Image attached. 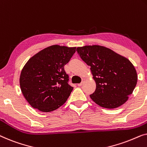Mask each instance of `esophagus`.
<instances>
[{"label": "esophagus", "instance_id": "34e87169", "mask_svg": "<svg viewBox=\"0 0 147 147\" xmlns=\"http://www.w3.org/2000/svg\"><path fill=\"white\" fill-rule=\"evenodd\" d=\"M84 82H85V80L83 79V80H82V81L81 83H80V84H78V86H81L82 85V84H83L84 83Z\"/></svg>", "mask_w": 147, "mask_h": 147}]
</instances>
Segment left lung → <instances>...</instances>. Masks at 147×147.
Masks as SVG:
<instances>
[{
	"label": "left lung",
	"mask_w": 147,
	"mask_h": 147,
	"mask_svg": "<svg viewBox=\"0 0 147 147\" xmlns=\"http://www.w3.org/2000/svg\"><path fill=\"white\" fill-rule=\"evenodd\" d=\"M78 55L90 66L96 84L90 95L98 105L115 108L125 103L137 83V74L128 59L107 47L86 45L78 47Z\"/></svg>",
	"instance_id": "obj_1"
}]
</instances>
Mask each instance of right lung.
Instances as JSON below:
<instances>
[{
  "label": "right lung",
  "mask_w": 147,
  "mask_h": 147,
  "mask_svg": "<svg viewBox=\"0 0 147 147\" xmlns=\"http://www.w3.org/2000/svg\"><path fill=\"white\" fill-rule=\"evenodd\" d=\"M76 47L54 45L35 54L27 62L20 76V87L32 107L43 112L53 111L66 102L73 87L64 66Z\"/></svg>",
  "instance_id": "add662e5"
}]
</instances>
